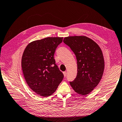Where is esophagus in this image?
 <instances>
[{"label":"esophagus","instance_id":"1","mask_svg":"<svg viewBox=\"0 0 122 122\" xmlns=\"http://www.w3.org/2000/svg\"><path fill=\"white\" fill-rule=\"evenodd\" d=\"M63 75H64V77H66V72H63Z\"/></svg>","mask_w":122,"mask_h":122}]
</instances>
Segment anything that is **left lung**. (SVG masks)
I'll list each match as a JSON object with an SVG mask.
<instances>
[{"instance_id": "left-lung-1", "label": "left lung", "mask_w": 122, "mask_h": 122, "mask_svg": "<svg viewBox=\"0 0 122 122\" xmlns=\"http://www.w3.org/2000/svg\"><path fill=\"white\" fill-rule=\"evenodd\" d=\"M63 42L70 47L77 60V75L71 86L82 96L92 92L98 85L103 75L104 59L96 42L85 36L65 37Z\"/></svg>"}]
</instances>
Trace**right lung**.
Wrapping results in <instances>:
<instances>
[{"mask_svg":"<svg viewBox=\"0 0 122 122\" xmlns=\"http://www.w3.org/2000/svg\"><path fill=\"white\" fill-rule=\"evenodd\" d=\"M63 37H46L27 45L21 58L25 79L33 92L43 97L56 92L64 77L56 64L54 54Z\"/></svg>","mask_w":122,"mask_h":122,"instance_id":"obj_1","label":"right lung"}]
</instances>
